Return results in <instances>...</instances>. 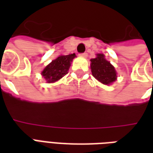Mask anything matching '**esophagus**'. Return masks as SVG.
Segmentation results:
<instances>
[{"instance_id": "esophagus-1", "label": "esophagus", "mask_w": 153, "mask_h": 153, "mask_svg": "<svg viewBox=\"0 0 153 153\" xmlns=\"http://www.w3.org/2000/svg\"><path fill=\"white\" fill-rule=\"evenodd\" d=\"M80 56L83 57H86L87 56H88V53H87V52H83V53L80 54Z\"/></svg>"}]
</instances>
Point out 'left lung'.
Masks as SVG:
<instances>
[{"instance_id":"8db88e82","label":"left lung","mask_w":153,"mask_h":153,"mask_svg":"<svg viewBox=\"0 0 153 153\" xmlns=\"http://www.w3.org/2000/svg\"><path fill=\"white\" fill-rule=\"evenodd\" d=\"M91 70L95 79L103 84H110L116 79L115 68L102 54H97L96 58L91 59Z\"/></svg>"}]
</instances>
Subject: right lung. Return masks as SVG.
<instances>
[{
  "label": "right lung",
  "instance_id": "add662e5",
  "mask_svg": "<svg viewBox=\"0 0 153 153\" xmlns=\"http://www.w3.org/2000/svg\"><path fill=\"white\" fill-rule=\"evenodd\" d=\"M75 57V54H70L66 56H60L56 60H52L42 72V76L47 83H54L61 79L70 69V62Z\"/></svg>",
  "mask_w": 153,
  "mask_h": 153
}]
</instances>
